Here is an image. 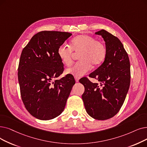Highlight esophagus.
<instances>
[{"label":"esophagus","instance_id":"34e87169","mask_svg":"<svg viewBox=\"0 0 147 147\" xmlns=\"http://www.w3.org/2000/svg\"><path fill=\"white\" fill-rule=\"evenodd\" d=\"M74 79H75V80H76V82H79V78H78V77H74Z\"/></svg>","mask_w":147,"mask_h":147}]
</instances>
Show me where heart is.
<instances>
[{
  "label": "heart",
  "mask_w": 147,
  "mask_h": 147,
  "mask_svg": "<svg viewBox=\"0 0 147 147\" xmlns=\"http://www.w3.org/2000/svg\"><path fill=\"white\" fill-rule=\"evenodd\" d=\"M79 53L80 61L65 69V74L80 77L85 75L93 66H97L103 62L106 56V48L104 44L88 35H79L73 38L70 41L69 46H60L58 50L59 58L62 63L69 65L71 63L73 53Z\"/></svg>",
  "instance_id": "1"
}]
</instances>
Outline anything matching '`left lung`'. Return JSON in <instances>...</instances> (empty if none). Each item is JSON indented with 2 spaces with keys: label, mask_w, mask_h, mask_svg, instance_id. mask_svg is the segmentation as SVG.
I'll use <instances>...</instances> for the list:
<instances>
[{
  "label": "left lung",
  "mask_w": 147,
  "mask_h": 147,
  "mask_svg": "<svg viewBox=\"0 0 147 147\" xmlns=\"http://www.w3.org/2000/svg\"><path fill=\"white\" fill-rule=\"evenodd\" d=\"M95 34L103 37L107 52L103 63L89 77L98 80L100 86L86 78L79 82L85 87L82 97L88 114L105 120L115 115L124 103L130 84V65L128 54L117 36L104 29Z\"/></svg>",
  "instance_id": "obj_1"
}]
</instances>
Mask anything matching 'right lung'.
Instances as JSON below:
<instances>
[{
  "instance_id": "add662e5",
  "label": "right lung",
  "mask_w": 147,
  "mask_h": 147,
  "mask_svg": "<svg viewBox=\"0 0 147 147\" xmlns=\"http://www.w3.org/2000/svg\"><path fill=\"white\" fill-rule=\"evenodd\" d=\"M71 35L41 31L22 50L18 68L21 97L27 111L37 119L49 120L61 115L75 84L71 74L53 81L63 71L57 50Z\"/></svg>"
}]
</instances>
